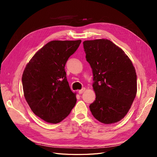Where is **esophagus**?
Here are the masks:
<instances>
[{
    "mask_svg": "<svg viewBox=\"0 0 157 157\" xmlns=\"http://www.w3.org/2000/svg\"><path fill=\"white\" fill-rule=\"evenodd\" d=\"M84 91H85V88H82L81 90H79V91H78V94H82Z\"/></svg>",
    "mask_w": 157,
    "mask_h": 157,
    "instance_id": "1",
    "label": "esophagus"
}]
</instances>
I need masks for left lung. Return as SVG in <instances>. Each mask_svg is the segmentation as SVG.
Masks as SVG:
<instances>
[{
	"mask_svg": "<svg viewBox=\"0 0 157 157\" xmlns=\"http://www.w3.org/2000/svg\"><path fill=\"white\" fill-rule=\"evenodd\" d=\"M83 46L96 93L90 111L104 124L115 123L124 117L136 98L135 68L124 52L109 40H86Z\"/></svg>",
	"mask_w": 157,
	"mask_h": 157,
	"instance_id": "left-lung-1",
	"label": "left lung"
}]
</instances>
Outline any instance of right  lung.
<instances>
[{"label":"right lung","mask_w":157,"mask_h":157,"mask_svg":"<svg viewBox=\"0 0 157 157\" xmlns=\"http://www.w3.org/2000/svg\"><path fill=\"white\" fill-rule=\"evenodd\" d=\"M81 40H53L33 57L23 71L22 85L27 103L35 115L56 124L71 113L77 102L71 90L65 66Z\"/></svg>","instance_id":"obj_1"}]
</instances>
